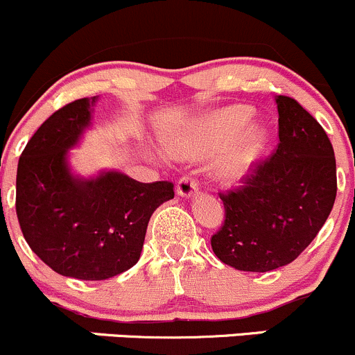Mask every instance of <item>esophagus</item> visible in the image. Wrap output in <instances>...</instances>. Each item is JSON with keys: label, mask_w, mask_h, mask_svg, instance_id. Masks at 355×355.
<instances>
[{"label": "esophagus", "mask_w": 355, "mask_h": 355, "mask_svg": "<svg viewBox=\"0 0 355 355\" xmlns=\"http://www.w3.org/2000/svg\"><path fill=\"white\" fill-rule=\"evenodd\" d=\"M199 182L196 180L194 177H189V175H184V177L178 180L177 184V194L182 196V198H191L198 192Z\"/></svg>", "instance_id": "esophagus-1"}]
</instances>
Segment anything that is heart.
I'll return each instance as SVG.
<instances>
[{"label": "heart", "instance_id": "obj_1", "mask_svg": "<svg viewBox=\"0 0 355 355\" xmlns=\"http://www.w3.org/2000/svg\"><path fill=\"white\" fill-rule=\"evenodd\" d=\"M249 106H228L199 118L171 142V151L182 157H209L223 151L216 164L218 177L228 184L244 180L259 161L266 146V128L249 123Z\"/></svg>", "mask_w": 355, "mask_h": 355}]
</instances>
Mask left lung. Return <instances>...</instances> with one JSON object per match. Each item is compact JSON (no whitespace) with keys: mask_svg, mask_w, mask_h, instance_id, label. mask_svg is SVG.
I'll return each mask as SVG.
<instances>
[{"mask_svg":"<svg viewBox=\"0 0 355 355\" xmlns=\"http://www.w3.org/2000/svg\"><path fill=\"white\" fill-rule=\"evenodd\" d=\"M278 148L242 185L221 192L225 223L211 237L221 263L241 271L277 270L314 241L336 198L333 146L316 118L278 96Z\"/></svg>","mask_w":355,"mask_h":355,"instance_id":"left-lung-1","label":"left lung"}]
</instances>
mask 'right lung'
<instances>
[{
	"label": "right lung",
	"mask_w": 355,
	"mask_h": 355,
	"mask_svg": "<svg viewBox=\"0 0 355 355\" xmlns=\"http://www.w3.org/2000/svg\"><path fill=\"white\" fill-rule=\"evenodd\" d=\"M96 103L98 96L82 98L55 111L27 142L17 168L15 207L25 241L53 271L78 280H106L134 266L149 218L175 196L166 180L71 173L68 149L91 125Z\"/></svg>",
	"instance_id": "add662e5"
}]
</instances>
